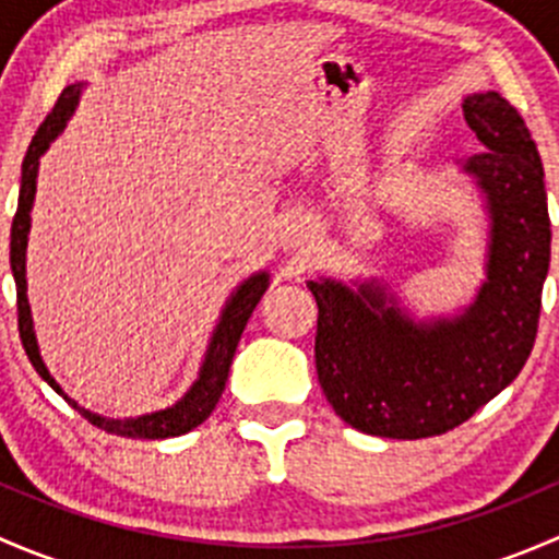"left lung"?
<instances>
[{
  "label": "left lung",
  "instance_id": "1",
  "mask_svg": "<svg viewBox=\"0 0 559 559\" xmlns=\"http://www.w3.org/2000/svg\"><path fill=\"white\" fill-rule=\"evenodd\" d=\"M478 154L456 162L487 211L484 284L452 316L414 319L379 278L308 281L319 306L316 373L354 430L397 441L441 436L520 376L538 332L551 229L544 165L498 92L467 94Z\"/></svg>",
  "mask_w": 559,
  "mask_h": 559
}]
</instances>
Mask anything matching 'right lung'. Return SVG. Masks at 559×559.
Here are the masks:
<instances>
[{"label":"right lung","instance_id":"1","mask_svg":"<svg viewBox=\"0 0 559 559\" xmlns=\"http://www.w3.org/2000/svg\"><path fill=\"white\" fill-rule=\"evenodd\" d=\"M86 83L78 81L72 86H67L61 92L59 103L53 105V110L48 112L43 123H39L35 140H32L29 151H26V159L21 165V194H19V211H15L13 229H10V267H13L15 278V292H19V332L21 343L26 348V357L35 365V370L43 376V381H48V386L53 392H59L72 408L81 416H86L92 425H97L99 430L110 432V436L121 438H148V441H159V438H175L183 436V432L194 430L197 425L207 419L216 408L218 397H222L224 386H227L229 365H233L235 348H238L240 335H243L248 319H251L253 308L262 300V295L270 286L267 270H259V273L248 275L246 281H240L238 289L227 297L224 302L222 316H218L216 326H213L211 343H207L205 359L200 365V376H197L194 384L189 386V392L178 400V403L167 405V408L154 411V414L143 416H127V419H110V416L94 414V411L78 405L70 394L64 392L56 379L50 376V370L45 368L43 354H39L37 335H35V321H32V308H29V295H26V246H29V229H32V205H35L37 194V170H39V156L50 148L56 138L64 132L67 121L75 112L78 103H81V94Z\"/></svg>","mask_w":559,"mask_h":559}]
</instances>
